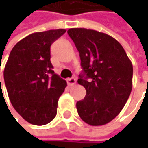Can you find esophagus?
<instances>
[{
    "mask_svg": "<svg viewBox=\"0 0 148 148\" xmlns=\"http://www.w3.org/2000/svg\"><path fill=\"white\" fill-rule=\"evenodd\" d=\"M66 82H67V85L68 86H74L76 83H77V81L75 78H67L66 79Z\"/></svg>",
    "mask_w": 148,
    "mask_h": 148,
    "instance_id": "obj_1",
    "label": "esophagus"
}]
</instances>
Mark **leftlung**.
I'll return each mask as SVG.
<instances>
[{
  "mask_svg": "<svg viewBox=\"0 0 148 148\" xmlns=\"http://www.w3.org/2000/svg\"><path fill=\"white\" fill-rule=\"evenodd\" d=\"M67 34L80 53L83 71L78 84L86 95L77 103L79 116L92 126L104 125L120 113L133 87V65L122 45L105 33L73 28Z\"/></svg>",
  "mask_w": 148,
  "mask_h": 148,
  "instance_id": "1",
  "label": "left lung"
}]
</instances>
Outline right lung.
<instances>
[{
  "label": "right lung",
  "instance_id": "right-lung-1",
  "mask_svg": "<svg viewBox=\"0 0 148 148\" xmlns=\"http://www.w3.org/2000/svg\"><path fill=\"white\" fill-rule=\"evenodd\" d=\"M65 32L51 29L24 38L12 49L5 66L4 81L11 105L32 124L45 125L57 114L66 82L54 73L50 47Z\"/></svg>",
  "mask_w": 148,
  "mask_h": 148
}]
</instances>
